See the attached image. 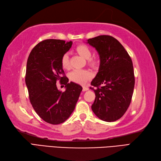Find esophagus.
Returning a JSON list of instances; mask_svg holds the SVG:
<instances>
[{"label": "esophagus", "instance_id": "1", "mask_svg": "<svg viewBox=\"0 0 161 161\" xmlns=\"http://www.w3.org/2000/svg\"><path fill=\"white\" fill-rule=\"evenodd\" d=\"M88 89H89V88H88V87H86V86H83V91H88Z\"/></svg>", "mask_w": 161, "mask_h": 161}]
</instances>
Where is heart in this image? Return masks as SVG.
Returning a JSON list of instances; mask_svg holds the SVG:
<instances>
[{
    "instance_id": "1",
    "label": "heart",
    "mask_w": 161,
    "mask_h": 161,
    "mask_svg": "<svg viewBox=\"0 0 161 161\" xmlns=\"http://www.w3.org/2000/svg\"><path fill=\"white\" fill-rule=\"evenodd\" d=\"M77 52L80 54V55L84 57V59H88V64L91 66H95L97 64V61L94 59H92L91 55L92 53L91 49L86 45H80L77 47L76 48ZM61 65L62 67L65 69H69L70 68V62H69V56L68 54L66 53L64 54L62 58H61ZM93 76V75L91 72L88 71L86 70H81V69H77L74 70L72 71L69 75V78L71 81H74V82L77 84H83L85 82H86V81Z\"/></svg>"
}]
</instances>
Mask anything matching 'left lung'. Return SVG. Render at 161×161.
Returning <instances> with one entry per match:
<instances>
[{"label": "left lung", "instance_id": "left-lung-1", "mask_svg": "<svg viewBox=\"0 0 161 161\" xmlns=\"http://www.w3.org/2000/svg\"><path fill=\"white\" fill-rule=\"evenodd\" d=\"M100 56V67L91 81L95 99L92 111L106 122L118 120L131 103L135 84L131 57L114 37L100 35L87 40Z\"/></svg>", "mask_w": 161, "mask_h": 161}]
</instances>
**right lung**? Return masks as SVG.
<instances>
[{
	"label": "right lung",
	"instance_id": "right-lung-1",
	"mask_svg": "<svg viewBox=\"0 0 161 161\" xmlns=\"http://www.w3.org/2000/svg\"><path fill=\"white\" fill-rule=\"evenodd\" d=\"M73 42L47 39L39 43L30 53L27 61L25 84L33 108L44 121L52 125L63 123L70 117L76 106L82 87L68 82L64 73L61 58ZM59 80L66 90H58Z\"/></svg>",
	"mask_w": 161,
	"mask_h": 161
}]
</instances>
